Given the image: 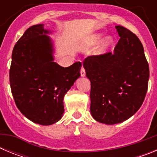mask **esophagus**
<instances>
[{
	"instance_id": "obj_1",
	"label": "esophagus",
	"mask_w": 157,
	"mask_h": 157,
	"mask_svg": "<svg viewBox=\"0 0 157 157\" xmlns=\"http://www.w3.org/2000/svg\"><path fill=\"white\" fill-rule=\"evenodd\" d=\"M80 73H81V76H82V77H84V76L86 75V71H85V68H84L83 67H82Z\"/></svg>"
}]
</instances>
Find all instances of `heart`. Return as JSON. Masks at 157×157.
Segmentation results:
<instances>
[{
  "label": "heart",
  "instance_id": "heart-1",
  "mask_svg": "<svg viewBox=\"0 0 157 157\" xmlns=\"http://www.w3.org/2000/svg\"><path fill=\"white\" fill-rule=\"evenodd\" d=\"M102 37V34H96L92 36V37L90 38V45H95L98 41H100V39ZM112 43V37L109 36V37H106L103 41H101V45H100L99 47V51L101 52V51H103L104 49H105L106 48L109 46Z\"/></svg>",
  "mask_w": 157,
  "mask_h": 157
}]
</instances>
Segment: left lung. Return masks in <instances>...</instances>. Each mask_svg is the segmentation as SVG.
Listing matches in <instances>:
<instances>
[{"label":"left lung","mask_w":157,"mask_h":157,"mask_svg":"<svg viewBox=\"0 0 157 157\" xmlns=\"http://www.w3.org/2000/svg\"><path fill=\"white\" fill-rule=\"evenodd\" d=\"M114 52L90 56L83 61L90 80V112L94 120L112 125L135 114L145 100L149 63L138 37L122 26Z\"/></svg>","instance_id":"obj_1"}]
</instances>
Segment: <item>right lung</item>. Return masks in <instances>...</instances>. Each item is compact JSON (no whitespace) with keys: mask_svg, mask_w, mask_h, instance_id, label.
Segmentation results:
<instances>
[{"mask_svg":"<svg viewBox=\"0 0 157 157\" xmlns=\"http://www.w3.org/2000/svg\"><path fill=\"white\" fill-rule=\"evenodd\" d=\"M44 25L29 27L12 51L11 90L24 116L51 125L63 116V97L80 76L81 62L63 67L53 61L52 43Z\"/></svg>","mask_w":157,"mask_h":157,"instance_id":"add662e5","label":"right lung"}]
</instances>
